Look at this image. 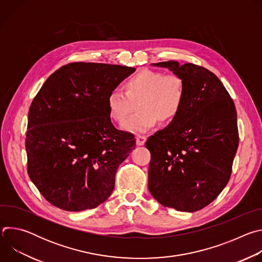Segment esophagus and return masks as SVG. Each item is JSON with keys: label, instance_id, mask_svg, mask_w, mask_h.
<instances>
[{"label": "esophagus", "instance_id": "obj_1", "mask_svg": "<svg viewBox=\"0 0 262 262\" xmlns=\"http://www.w3.org/2000/svg\"><path fill=\"white\" fill-rule=\"evenodd\" d=\"M146 137L145 136H141V135H139V136H137V144L138 145H144L145 144V142H146Z\"/></svg>", "mask_w": 262, "mask_h": 262}]
</instances>
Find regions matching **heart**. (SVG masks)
I'll list each match as a JSON object with an SVG mask.
<instances>
[{"label": "heart", "instance_id": "1", "mask_svg": "<svg viewBox=\"0 0 262 262\" xmlns=\"http://www.w3.org/2000/svg\"><path fill=\"white\" fill-rule=\"evenodd\" d=\"M185 100L184 83L175 73L142 69L123 84V92H111L106 99L110 117L123 123L135 110L138 113L129 118L122 128L129 133H145L160 121L170 124L181 113Z\"/></svg>", "mask_w": 262, "mask_h": 262}]
</instances>
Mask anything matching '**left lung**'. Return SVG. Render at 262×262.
I'll return each mask as SVG.
<instances>
[{"mask_svg": "<svg viewBox=\"0 0 262 262\" xmlns=\"http://www.w3.org/2000/svg\"><path fill=\"white\" fill-rule=\"evenodd\" d=\"M184 83L180 115L150 136L148 189L165 207L193 212L212 202L228 183L238 147L237 115L228 91L214 73L193 64L168 61Z\"/></svg>", "mask_w": 262, "mask_h": 262, "instance_id": "left-lung-1", "label": "left lung"}]
</instances>
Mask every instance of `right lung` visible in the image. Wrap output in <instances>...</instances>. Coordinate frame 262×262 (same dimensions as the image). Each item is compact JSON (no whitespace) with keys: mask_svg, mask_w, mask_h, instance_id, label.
<instances>
[{"mask_svg":"<svg viewBox=\"0 0 262 262\" xmlns=\"http://www.w3.org/2000/svg\"><path fill=\"white\" fill-rule=\"evenodd\" d=\"M136 70L73 62L56 70L29 108L28 174L40 194L67 211L97 207L112 194L119 165L136 148L111 121L106 99Z\"/></svg>","mask_w":262,"mask_h":262,"instance_id":"obj_1","label":"right lung"}]
</instances>
